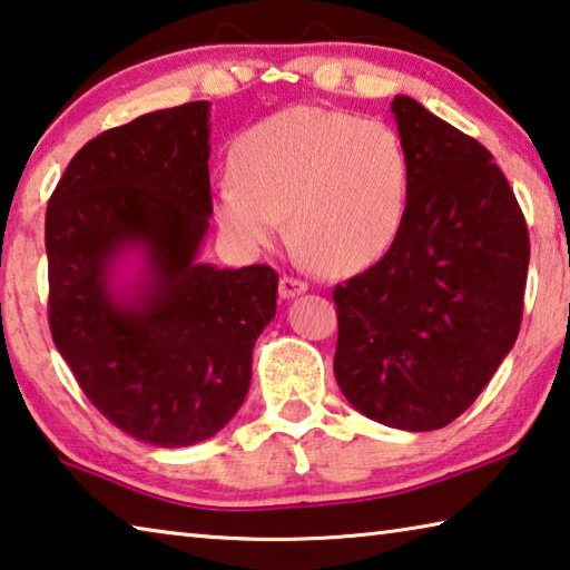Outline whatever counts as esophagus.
Segmentation results:
<instances>
[{"instance_id": "esophagus-1", "label": "esophagus", "mask_w": 570, "mask_h": 570, "mask_svg": "<svg viewBox=\"0 0 570 570\" xmlns=\"http://www.w3.org/2000/svg\"><path fill=\"white\" fill-rule=\"evenodd\" d=\"M303 293H307L305 279H297L291 275L279 277V297H283V301H293V297L303 295Z\"/></svg>"}]
</instances>
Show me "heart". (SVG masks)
Returning a JSON list of instances; mask_svg holds the SVG:
<instances>
[{"label":"heart","instance_id":"heart-1","mask_svg":"<svg viewBox=\"0 0 570 570\" xmlns=\"http://www.w3.org/2000/svg\"><path fill=\"white\" fill-rule=\"evenodd\" d=\"M213 193L223 233L247 253L273 247L285 217L303 257L325 273H355L401 235L411 157L381 119L295 107L249 127Z\"/></svg>","mask_w":570,"mask_h":570}]
</instances>
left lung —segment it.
<instances>
[{
  "label": "left lung",
  "instance_id": "1",
  "mask_svg": "<svg viewBox=\"0 0 570 570\" xmlns=\"http://www.w3.org/2000/svg\"><path fill=\"white\" fill-rule=\"evenodd\" d=\"M411 157L401 235L371 269L337 285L335 381L355 411L425 433L453 423L521 331L531 243L493 155L395 95Z\"/></svg>",
  "mask_w": 570,
  "mask_h": 570
}]
</instances>
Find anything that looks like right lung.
<instances>
[{
  "label": "right lung",
  "mask_w": 570,
  "mask_h": 570,
  "mask_svg": "<svg viewBox=\"0 0 570 570\" xmlns=\"http://www.w3.org/2000/svg\"><path fill=\"white\" fill-rule=\"evenodd\" d=\"M207 159L209 102L157 109L79 149L47 207L57 351L109 423L159 448L233 421L275 317L273 267L199 259Z\"/></svg>",
  "instance_id": "1"
}]
</instances>
